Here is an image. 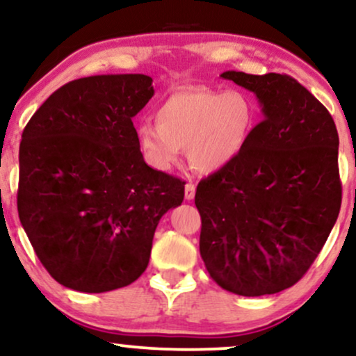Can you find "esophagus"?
I'll return each instance as SVG.
<instances>
[{
    "instance_id": "esophagus-1",
    "label": "esophagus",
    "mask_w": 356,
    "mask_h": 356,
    "mask_svg": "<svg viewBox=\"0 0 356 356\" xmlns=\"http://www.w3.org/2000/svg\"><path fill=\"white\" fill-rule=\"evenodd\" d=\"M196 195V186L193 183H188L186 186H184V200L186 201H191L193 197Z\"/></svg>"
}]
</instances>
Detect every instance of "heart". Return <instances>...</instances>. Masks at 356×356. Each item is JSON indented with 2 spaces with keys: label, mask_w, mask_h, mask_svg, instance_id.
Returning <instances> with one entry per match:
<instances>
[{
  "label": "heart",
  "mask_w": 356,
  "mask_h": 356,
  "mask_svg": "<svg viewBox=\"0 0 356 356\" xmlns=\"http://www.w3.org/2000/svg\"><path fill=\"white\" fill-rule=\"evenodd\" d=\"M155 121L136 127L137 145L150 167L168 172L186 147L193 167L216 173L245 150L257 124V108L240 90L184 86L161 101Z\"/></svg>",
  "instance_id": "b5f03b06"
}]
</instances>
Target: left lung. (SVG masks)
Returning a JSON list of instances; mask_svg holds the SVG:
<instances>
[{"label":"left lung","mask_w":356,"mask_h":356,"mask_svg":"<svg viewBox=\"0 0 356 356\" xmlns=\"http://www.w3.org/2000/svg\"><path fill=\"white\" fill-rule=\"evenodd\" d=\"M220 76L252 91L263 119L238 159L197 184L201 258L225 291L275 294L306 275L339 218V134L289 75Z\"/></svg>","instance_id":"obj_1"}]
</instances>
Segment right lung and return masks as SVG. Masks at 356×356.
I'll return each instance as SVG.
<instances>
[{"label":"right lung","instance_id":"1","mask_svg":"<svg viewBox=\"0 0 356 356\" xmlns=\"http://www.w3.org/2000/svg\"><path fill=\"white\" fill-rule=\"evenodd\" d=\"M140 73L73 80L44 101L19 145L17 212L50 276L80 293L131 284L184 181L145 163L132 118L154 96Z\"/></svg>","mask_w":356,"mask_h":356}]
</instances>
